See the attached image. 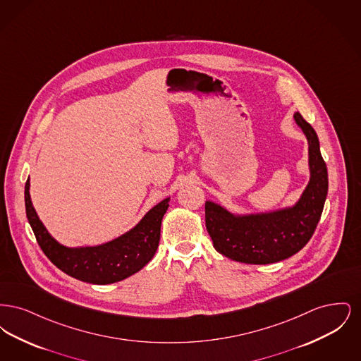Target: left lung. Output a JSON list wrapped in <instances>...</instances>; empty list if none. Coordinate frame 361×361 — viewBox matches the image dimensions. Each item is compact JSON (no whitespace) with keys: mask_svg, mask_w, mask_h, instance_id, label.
I'll return each mask as SVG.
<instances>
[{"mask_svg":"<svg viewBox=\"0 0 361 361\" xmlns=\"http://www.w3.org/2000/svg\"><path fill=\"white\" fill-rule=\"evenodd\" d=\"M293 121L309 145V183L291 206L261 212H233L206 202V227L216 252L238 262L264 265L291 257L307 242L319 222L327 196L326 164L317 133L299 112Z\"/></svg>","mask_w":361,"mask_h":361,"instance_id":"obj_1","label":"left lung"}]
</instances>
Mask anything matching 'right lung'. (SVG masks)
I'll return each mask as SVG.
<instances>
[{"mask_svg":"<svg viewBox=\"0 0 361 361\" xmlns=\"http://www.w3.org/2000/svg\"><path fill=\"white\" fill-rule=\"evenodd\" d=\"M25 183V212L36 240L52 264L66 275L90 284H112L139 272L154 257L162 218L171 197L150 208L128 231L94 246H66L55 240L40 221Z\"/></svg>","mask_w":361,"mask_h":361,"instance_id":"obj_1","label":"right lung"}]
</instances>
